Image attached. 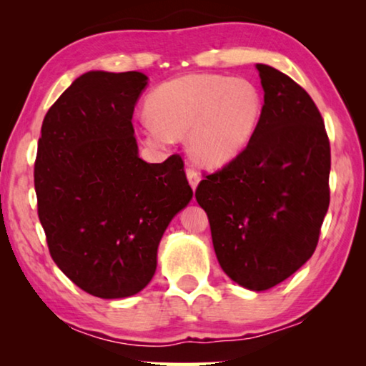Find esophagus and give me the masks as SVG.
I'll list each match as a JSON object with an SVG mask.
<instances>
[{"instance_id":"esophagus-1","label":"esophagus","mask_w":366,"mask_h":366,"mask_svg":"<svg viewBox=\"0 0 366 366\" xmlns=\"http://www.w3.org/2000/svg\"><path fill=\"white\" fill-rule=\"evenodd\" d=\"M185 174H187V179H189V184L192 189H197L198 182H200V174H198L195 168H192V166H189L187 169H185Z\"/></svg>"}]
</instances>
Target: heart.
<instances>
[{"label": "heart", "mask_w": 366, "mask_h": 366, "mask_svg": "<svg viewBox=\"0 0 366 366\" xmlns=\"http://www.w3.org/2000/svg\"><path fill=\"white\" fill-rule=\"evenodd\" d=\"M145 139L154 147L187 135L192 157L221 168L242 153L263 111L258 86L244 77L187 74L158 85L147 97Z\"/></svg>", "instance_id": "1"}]
</instances>
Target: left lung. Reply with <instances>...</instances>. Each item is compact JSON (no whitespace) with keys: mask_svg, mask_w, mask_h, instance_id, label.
<instances>
[{"mask_svg":"<svg viewBox=\"0 0 366 366\" xmlns=\"http://www.w3.org/2000/svg\"><path fill=\"white\" fill-rule=\"evenodd\" d=\"M264 104L245 150L198 184L222 271L266 290L287 280L317 249L330 207L331 148L323 117L286 74L257 64Z\"/></svg>","mask_w":366,"mask_h":366,"instance_id":"obj_1","label":"left lung"}]
</instances>
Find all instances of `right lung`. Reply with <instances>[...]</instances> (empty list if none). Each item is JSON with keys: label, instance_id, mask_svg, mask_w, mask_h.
Masks as SVG:
<instances>
[{"label": "right lung", "instance_id": "right-lung-1", "mask_svg": "<svg viewBox=\"0 0 366 366\" xmlns=\"http://www.w3.org/2000/svg\"><path fill=\"white\" fill-rule=\"evenodd\" d=\"M147 80L86 72L41 124L34 182L49 255L100 299L131 297L152 281L159 240L194 195L179 154L139 158L132 114Z\"/></svg>", "mask_w": 366, "mask_h": 366}]
</instances>
